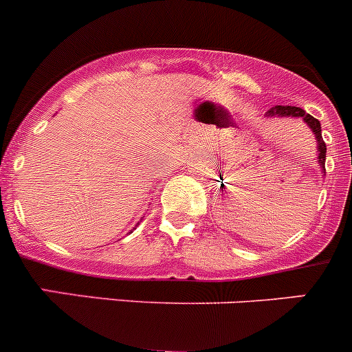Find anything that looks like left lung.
<instances>
[{"instance_id": "1", "label": "left lung", "mask_w": 352, "mask_h": 352, "mask_svg": "<svg viewBox=\"0 0 352 352\" xmlns=\"http://www.w3.org/2000/svg\"><path fill=\"white\" fill-rule=\"evenodd\" d=\"M267 116H292V118H302V120L307 123V126L313 130V133L316 135V140H318V161H320L321 168H324V160H327V144L323 142V137H321V124L320 121L316 120L314 116H311V114L305 113L304 109H300V107H295V106H276L272 107L271 111L267 113ZM226 208L224 206H221V210H219V215L221 217H226Z\"/></svg>"}]
</instances>
